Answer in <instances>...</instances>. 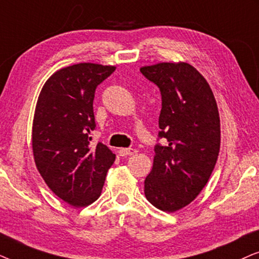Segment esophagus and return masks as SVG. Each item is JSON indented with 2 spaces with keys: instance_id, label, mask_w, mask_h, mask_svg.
Listing matches in <instances>:
<instances>
[{
  "instance_id": "34e87169",
  "label": "esophagus",
  "mask_w": 259,
  "mask_h": 259,
  "mask_svg": "<svg viewBox=\"0 0 259 259\" xmlns=\"http://www.w3.org/2000/svg\"><path fill=\"white\" fill-rule=\"evenodd\" d=\"M136 153L137 150L134 149V148H122V149H119L120 156H132V155Z\"/></svg>"
}]
</instances>
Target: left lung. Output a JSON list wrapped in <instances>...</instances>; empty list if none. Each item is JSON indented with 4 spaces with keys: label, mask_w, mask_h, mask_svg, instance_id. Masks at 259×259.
Listing matches in <instances>:
<instances>
[{
    "label": "left lung",
    "mask_w": 259,
    "mask_h": 259,
    "mask_svg": "<svg viewBox=\"0 0 259 259\" xmlns=\"http://www.w3.org/2000/svg\"><path fill=\"white\" fill-rule=\"evenodd\" d=\"M158 86V117L164 146L155 147L153 168L144 180L148 201L164 212L191 204L211 177L220 149V117L214 95L200 72L184 61L140 68Z\"/></svg>",
    "instance_id": "1"
}]
</instances>
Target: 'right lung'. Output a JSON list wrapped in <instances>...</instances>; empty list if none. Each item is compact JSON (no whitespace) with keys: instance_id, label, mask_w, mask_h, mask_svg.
Instances as JSON below:
<instances>
[{"instance_id":"obj_1","label":"right lung","mask_w":259,"mask_h":259,"mask_svg":"<svg viewBox=\"0 0 259 259\" xmlns=\"http://www.w3.org/2000/svg\"><path fill=\"white\" fill-rule=\"evenodd\" d=\"M116 66L80 63L55 71L37 98L32 127L34 162L55 195L75 208L101 195L116 155L105 144L90 146L96 127V88Z\"/></svg>"}]
</instances>
